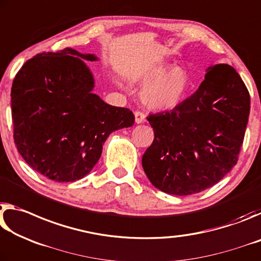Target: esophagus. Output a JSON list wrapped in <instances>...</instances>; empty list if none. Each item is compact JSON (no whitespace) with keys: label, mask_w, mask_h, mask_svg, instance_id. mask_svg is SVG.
Segmentation results:
<instances>
[{"label":"esophagus","mask_w":261,"mask_h":261,"mask_svg":"<svg viewBox=\"0 0 261 261\" xmlns=\"http://www.w3.org/2000/svg\"><path fill=\"white\" fill-rule=\"evenodd\" d=\"M146 121V114L141 111H136L135 112V122L136 123H143Z\"/></svg>","instance_id":"1"}]
</instances>
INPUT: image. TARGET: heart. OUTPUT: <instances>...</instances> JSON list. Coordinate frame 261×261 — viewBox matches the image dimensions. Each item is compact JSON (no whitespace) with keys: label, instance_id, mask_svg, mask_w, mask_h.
<instances>
[{"label":"heart","instance_id":"b5f03b06","mask_svg":"<svg viewBox=\"0 0 261 261\" xmlns=\"http://www.w3.org/2000/svg\"><path fill=\"white\" fill-rule=\"evenodd\" d=\"M144 88L142 98L153 110H170L181 101L189 87V74L182 68L157 65L141 74L138 79Z\"/></svg>","mask_w":261,"mask_h":261}]
</instances>
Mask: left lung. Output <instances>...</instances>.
Returning a JSON list of instances; mask_svg holds the SVG:
<instances>
[{
  "label": "left lung",
  "mask_w": 261,
  "mask_h": 261,
  "mask_svg": "<svg viewBox=\"0 0 261 261\" xmlns=\"http://www.w3.org/2000/svg\"><path fill=\"white\" fill-rule=\"evenodd\" d=\"M250 114V93L234 68L211 67L191 97L149 114L153 141L142 166L156 189L190 195L219 182L234 165Z\"/></svg>",
  "instance_id": "obj_1"
}]
</instances>
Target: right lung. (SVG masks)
<instances>
[{
	"label": "right lung",
	"mask_w": 261,
	"mask_h": 261,
	"mask_svg": "<svg viewBox=\"0 0 261 261\" xmlns=\"http://www.w3.org/2000/svg\"><path fill=\"white\" fill-rule=\"evenodd\" d=\"M83 59L97 60L72 48L37 54L12 82L17 150L34 171L58 182L87 176L109 135L135 121L129 109L92 93L95 81Z\"/></svg>",
	"instance_id": "right-lung-1"
}]
</instances>
